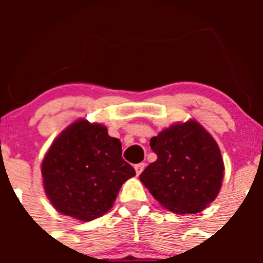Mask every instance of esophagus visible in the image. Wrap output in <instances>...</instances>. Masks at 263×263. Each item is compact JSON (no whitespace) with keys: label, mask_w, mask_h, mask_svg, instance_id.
Instances as JSON below:
<instances>
[{"label":"esophagus","mask_w":263,"mask_h":263,"mask_svg":"<svg viewBox=\"0 0 263 263\" xmlns=\"http://www.w3.org/2000/svg\"><path fill=\"white\" fill-rule=\"evenodd\" d=\"M145 166H146V164H145V163H139V164H136V165H135V169H136L137 176H140V174L142 173V171L145 169Z\"/></svg>","instance_id":"1"}]
</instances>
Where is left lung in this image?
Segmentation results:
<instances>
[{
  "label": "left lung",
  "instance_id": "1",
  "mask_svg": "<svg viewBox=\"0 0 263 263\" xmlns=\"http://www.w3.org/2000/svg\"><path fill=\"white\" fill-rule=\"evenodd\" d=\"M158 155L140 181L161 206L176 214H197L221 187L224 163L216 141L196 121L172 124L150 140Z\"/></svg>",
  "mask_w": 263,
  "mask_h": 263
}]
</instances>
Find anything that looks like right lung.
I'll list each match as a JSON object with an SVG mask.
<instances>
[{
    "mask_svg": "<svg viewBox=\"0 0 263 263\" xmlns=\"http://www.w3.org/2000/svg\"><path fill=\"white\" fill-rule=\"evenodd\" d=\"M136 176L107 127L80 119L50 145L42 163L47 197L61 214L90 221L109 210L124 182Z\"/></svg>",
    "mask_w": 263,
    "mask_h": 263,
    "instance_id": "right-lung-1",
    "label": "right lung"
}]
</instances>
